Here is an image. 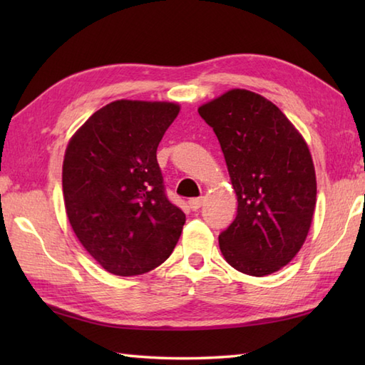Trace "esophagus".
Segmentation results:
<instances>
[{
	"instance_id": "1",
	"label": "esophagus",
	"mask_w": 365,
	"mask_h": 365,
	"mask_svg": "<svg viewBox=\"0 0 365 365\" xmlns=\"http://www.w3.org/2000/svg\"><path fill=\"white\" fill-rule=\"evenodd\" d=\"M188 204H190V208L191 210H199L200 208V205H202V197H195V199H190L188 200Z\"/></svg>"
}]
</instances>
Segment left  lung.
<instances>
[{
  "mask_svg": "<svg viewBox=\"0 0 365 365\" xmlns=\"http://www.w3.org/2000/svg\"><path fill=\"white\" fill-rule=\"evenodd\" d=\"M215 131L237 192V216L220 234L230 267L267 276L285 267L311 229L317 180L299 131L269 100L232 89L199 106Z\"/></svg>",
  "mask_w": 365,
  "mask_h": 365,
  "instance_id": "obj_1",
  "label": "left lung"
}]
</instances>
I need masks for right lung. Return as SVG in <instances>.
Returning a JSON list of instances; mask_svg holds the SVG:
<instances>
[{
    "mask_svg": "<svg viewBox=\"0 0 365 365\" xmlns=\"http://www.w3.org/2000/svg\"><path fill=\"white\" fill-rule=\"evenodd\" d=\"M180 106L115 100L100 108L68 143L63 165L67 218L92 257L118 276L165 262L185 213L166 196L157 149Z\"/></svg>",
    "mask_w": 365,
    "mask_h": 365,
    "instance_id": "obj_1",
    "label": "right lung"
}]
</instances>
